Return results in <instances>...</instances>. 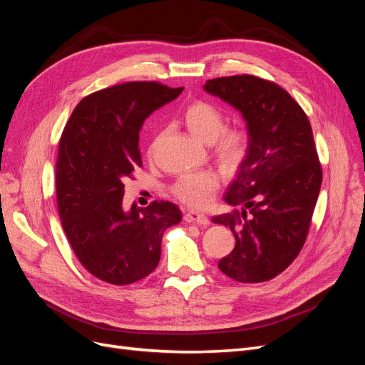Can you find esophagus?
Returning <instances> with one entry per match:
<instances>
[{"mask_svg": "<svg viewBox=\"0 0 365 365\" xmlns=\"http://www.w3.org/2000/svg\"><path fill=\"white\" fill-rule=\"evenodd\" d=\"M184 219H185V222H189V224H197V225H204V227L210 224V220L205 215L196 213V212H187L184 215Z\"/></svg>", "mask_w": 365, "mask_h": 365, "instance_id": "esophagus-1", "label": "esophagus"}]
</instances>
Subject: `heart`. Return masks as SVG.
I'll use <instances>...</instances> for the list:
<instances>
[{
  "mask_svg": "<svg viewBox=\"0 0 365 365\" xmlns=\"http://www.w3.org/2000/svg\"><path fill=\"white\" fill-rule=\"evenodd\" d=\"M184 123L190 134L205 145H212L213 155L225 168H236L244 161L248 150L245 130L225 128V117L220 109L208 102H195L184 111ZM155 140L149 149L153 153ZM219 181L212 172H192L180 176L172 185V195L187 207L205 208L213 201Z\"/></svg>",
  "mask_w": 365,
  "mask_h": 365,
  "instance_id": "obj_1",
  "label": "heart"
}]
</instances>
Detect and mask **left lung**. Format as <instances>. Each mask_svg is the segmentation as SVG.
Returning a JSON list of instances; mask_svg holds the SVG:
<instances>
[{
    "mask_svg": "<svg viewBox=\"0 0 365 365\" xmlns=\"http://www.w3.org/2000/svg\"><path fill=\"white\" fill-rule=\"evenodd\" d=\"M204 90L247 121L248 150L224 200L242 210L213 217L236 245L217 267L240 283L283 272L302 251L323 172L307 115L277 83L242 74L207 81Z\"/></svg>",
    "mask_w": 365,
    "mask_h": 365,
    "instance_id": "1",
    "label": "left lung"
}]
</instances>
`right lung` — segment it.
<instances>
[{"mask_svg": "<svg viewBox=\"0 0 365 365\" xmlns=\"http://www.w3.org/2000/svg\"><path fill=\"white\" fill-rule=\"evenodd\" d=\"M184 88L128 82L83 97L63 128L56 197L65 235L94 277L130 284L157 268L164 231L181 220L169 201L123 210V181L141 168L140 130Z\"/></svg>", "mask_w": 365, "mask_h": 365, "instance_id": "obj_1", "label": "right lung"}]
</instances>
